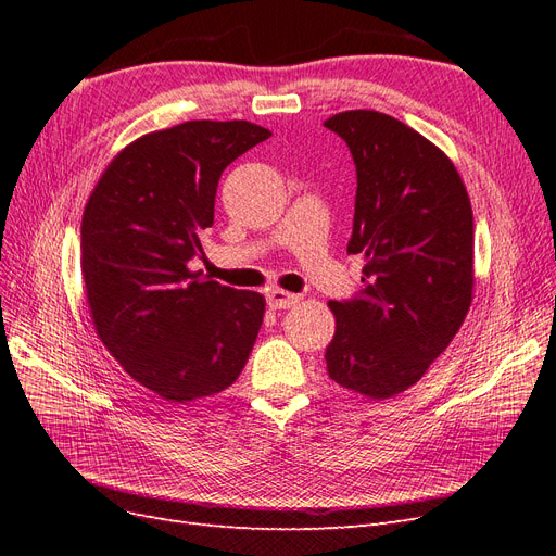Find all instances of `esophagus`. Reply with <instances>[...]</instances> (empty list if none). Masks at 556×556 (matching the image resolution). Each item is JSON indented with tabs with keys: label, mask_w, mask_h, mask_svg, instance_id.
Segmentation results:
<instances>
[{
	"label": "esophagus",
	"mask_w": 556,
	"mask_h": 556,
	"mask_svg": "<svg viewBox=\"0 0 556 556\" xmlns=\"http://www.w3.org/2000/svg\"><path fill=\"white\" fill-rule=\"evenodd\" d=\"M266 301H268V306H271L274 311H285V308L296 306L299 301H301V296L292 294V292H285V290H274V292H268Z\"/></svg>",
	"instance_id": "obj_1"
}]
</instances>
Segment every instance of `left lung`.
Returning a JSON list of instances; mask_svg holds the SVG:
<instances>
[{"label": "left lung", "mask_w": 556, "mask_h": 556, "mask_svg": "<svg viewBox=\"0 0 556 556\" xmlns=\"http://www.w3.org/2000/svg\"><path fill=\"white\" fill-rule=\"evenodd\" d=\"M325 127L357 166L350 255H364L359 299L329 301V378L371 401L406 392L452 343L476 288L473 211L443 150L380 111H343Z\"/></svg>", "instance_id": "1"}]
</instances>
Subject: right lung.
I'll list each match as a JSON object with an SVG mask.
<instances>
[{"mask_svg": "<svg viewBox=\"0 0 556 556\" xmlns=\"http://www.w3.org/2000/svg\"><path fill=\"white\" fill-rule=\"evenodd\" d=\"M268 137L248 121L143 134L109 162L83 211L92 327L125 374L169 403L227 390L257 341L266 299L199 278L190 260L227 164Z\"/></svg>", "mask_w": 556, "mask_h": 556, "instance_id": "right-lung-1", "label": "right lung"}]
</instances>
